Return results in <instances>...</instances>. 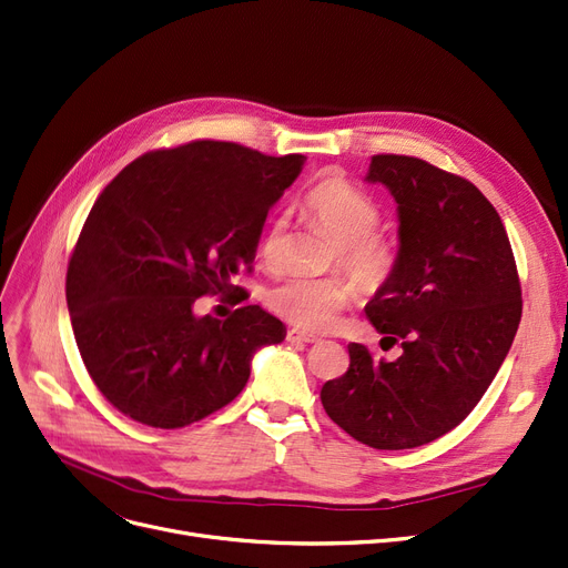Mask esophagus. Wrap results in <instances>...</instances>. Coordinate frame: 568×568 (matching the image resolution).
<instances>
[{
  "instance_id": "1",
  "label": "esophagus",
  "mask_w": 568,
  "mask_h": 568,
  "mask_svg": "<svg viewBox=\"0 0 568 568\" xmlns=\"http://www.w3.org/2000/svg\"><path fill=\"white\" fill-rule=\"evenodd\" d=\"M287 341L290 343H315L320 338L315 334H308V332H302V329H287Z\"/></svg>"
}]
</instances>
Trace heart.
Segmentation results:
<instances>
[{
  "label": "heart",
  "mask_w": 568,
  "mask_h": 568,
  "mask_svg": "<svg viewBox=\"0 0 568 568\" xmlns=\"http://www.w3.org/2000/svg\"><path fill=\"white\" fill-rule=\"evenodd\" d=\"M304 213L320 232L336 243L334 262L364 294L381 292L397 274L399 248L392 239L376 234L381 209L372 196L332 176L306 192ZM285 230L287 220L281 215L264 234L262 260L271 268L283 264ZM351 297L353 287L343 278L290 276L271 287L264 302L285 323L308 332H323L336 323Z\"/></svg>",
  "instance_id": "b5f03b06"
}]
</instances>
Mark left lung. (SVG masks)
Segmentation results:
<instances>
[{
	"mask_svg": "<svg viewBox=\"0 0 568 568\" xmlns=\"http://www.w3.org/2000/svg\"><path fill=\"white\" fill-rule=\"evenodd\" d=\"M399 213V266L366 317L402 355L374 359L351 343V366L320 399L364 446L408 450L455 429L504 364L523 317V290L499 213L462 176L420 158L374 155Z\"/></svg>",
	"mask_w": 568,
	"mask_h": 568,
	"instance_id": "left-lung-1",
	"label": "left lung"
}]
</instances>
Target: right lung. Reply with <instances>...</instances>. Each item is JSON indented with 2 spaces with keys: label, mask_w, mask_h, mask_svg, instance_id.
Returning <instances> with one entry per match:
<instances>
[{
  "label": "right lung",
  "mask_w": 568,
  "mask_h": 568,
  "mask_svg": "<svg viewBox=\"0 0 568 568\" xmlns=\"http://www.w3.org/2000/svg\"><path fill=\"white\" fill-rule=\"evenodd\" d=\"M302 166L304 155L192 141L136 158L97 196L69 260L67 306L113 408L158 429L200 423L239 397L262 345L285 338L260 306L217 320L194 302L251 271L266 213Z\"/></svg>",
  "instance_id": "add662e5"
}]
</instances>
